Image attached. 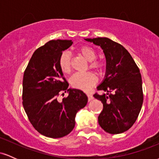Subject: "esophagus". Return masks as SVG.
Masks as SVG:
<instances>
[{
    "label": "esophagus",
    "instance_id": "1",
    "mask_svg": "<svg viewBox=\"0 0 159 159\" xmlns=\"http://www.w3.org/2000/svg\"><path fill=\"white\" fill-rule=\"evenodd\" d=\"M87 98H88V101H91L92 99H93V96L90 93H87Z\"/></svg>",
    "mask_w": 159,
    "mask_h": 159
}]
</instances>
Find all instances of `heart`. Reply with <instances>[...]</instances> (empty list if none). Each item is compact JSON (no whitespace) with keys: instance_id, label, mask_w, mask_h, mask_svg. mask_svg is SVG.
I'll use <instances>...</instances> for the list:
<instances>
[{"instance_id":"heart-1","label":"heart","mask_w":159,"mask_h":159,"mask_svg":"<svg viewBox=\"0 0 159 159\" xmlns=\"http://www.w3.org/2000/svg\"><path fill=\"white\" fill-rule=\"evenodd\" d=\"M78 52L87 61H90V68L95 69L98 72H102L103 62L100 60H96V52L89 45H82L78 48ZM60 69L64 74H69L72 70V56L69 52H63L61 54L58 61ZM97 78L92 72L86 73H75L70 78V84L75 89L84 91L89 90L91 87L97 83Z\"/></svg>"}]
</instances>
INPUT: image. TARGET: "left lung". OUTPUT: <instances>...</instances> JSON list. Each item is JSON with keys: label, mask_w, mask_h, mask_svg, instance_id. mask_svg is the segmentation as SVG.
Masks as SVG:
<instances>
[{"label": "left lung", "mask_w": 159, "mask_h": 159, "mask_svg": "<svg viewBox=\"0 0 159 159\" xmlns=\"http://www.w3.org/2000/svg\"><path fill=\"white\" fill-rule=\"evenodd\" d=\"M102 48L106 58V74L98 90L107 94L93 96L103 104L98 124L105 132L120 134L135 123L143 101L140 69L122 45L106 37L85 39Z\"/></svg>", "instance_id": "8db88e82"}]
</instances>
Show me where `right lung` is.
Here are the masks:
<instances>
[{
  "label": "right lung",
  "instance_id": "add662e5",
  "mask_svg": "<svg viewBox=\"0 0 159 159\" xmlns=\"http://www.w3.org/2000/svg\"><path fill=\"white\" fill-rule=\"evenodd\" d=\"M72 40H51L34 52L24 72L22 104L29 121L43 135L63 138L75 125V115L87 103L83 91L69 89L58 61ZM69 96L58 101L62 92Z\"/></svg>",
  "mask_w": 159,
  "mask_h": 159
}]
</instances>
